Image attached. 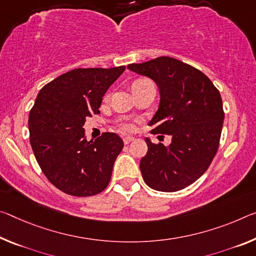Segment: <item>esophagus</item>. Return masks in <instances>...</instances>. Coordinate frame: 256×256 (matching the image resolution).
I'll return each instance as SVG.
<instances>
[{"label": "esophagus", "mask_w": 256, "mask_h": 256, "mask_svg": "<svg viewBox=\"0 0 256 256\" xmlns=\"http://www.w3.org/2000/svg\"><path fill=\"white\" fill-rule=\"evenodd\" d=\"M133 140H134V138H133V136H125L123 139L124 144H128L130 142H132Z\"/></svg>", "instance_id": "34e87169"}]
</instances>
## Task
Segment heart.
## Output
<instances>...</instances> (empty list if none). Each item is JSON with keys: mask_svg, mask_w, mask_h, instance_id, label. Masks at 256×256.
Wrapping results in <instances>:
<instances>
[{"mask_svg": "<svg viewBox=\"0 0 256 256\" xmlns=\"http://www.w3.org/2000/svg\"><path fill=\"white\" fill-rule=\"evenodd\" d=\"M148 85H154L152 80L148 78H139L133 82L132 90H134L136 88L148 86ZM106 98H108V96H106ZM118 130L122 132H132L134 130V125L132 123H128V122H122V123L118 124Z\"/></svg>", "mask_w": 256, "mask_h": 256, "instance_id": "1", "label": "heart"}]
</instances>
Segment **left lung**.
<instances>
[{
  "label": "left lung",
  "mask_w": 256,
  "mask_h": 256,
  "mask_svg": "<svg viewBox=\"0 0 256 256\" xmlns=\"http://www.w3.org/2000/svg\"><path fill=\"white\" fill-rule=\"evenodd\" d=\"M128 68L158 85L160 107L149 125L152 134L172 136L168 147L146 139L144 180L158 192H179L200 179L216 155L224 120L220 92L204 72L171 56Z\"/></svg>",
  "instance_id": "left-lung-1"
}]
</instances>
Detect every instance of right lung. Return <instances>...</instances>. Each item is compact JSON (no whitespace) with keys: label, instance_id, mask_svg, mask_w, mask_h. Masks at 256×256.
I'll list each match as a JSON object with an SVG mask.
<instances>
[{"label":"right lung","instance_id":"right-lung-1","mask_svg":"<svg viewBox=\"0 0 256 256\" xmlns=\"http://www.w3.org/2000/svg\"><path fill=\"white\" fill-rule=\"evenodd\" d=\"M125 70L76 68L40 88L30 112V141L44 176L62 192L93 196L107 188L124 147L115 133L94 141L84 136L85 120L99 114L102 96Z\"/></svg>","mask_w":256,"mask_h":256}]
</instances>
